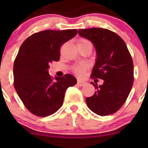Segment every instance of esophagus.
Returning <instances> with one entry per match:
<instances>
[{"label":"esophagus","instance_id":"34e87169","mask_svg":"<svg viewBox=\"0 0 148 148\" xmlns=\"http://www.w3.org/2000/svg\"><path fill=\"white\" fill-rule=\"evenodd\" d=\"M85 84H86V82L83 81V80H80V79H79L78 81H77V84H78L79 86H84V85Z\"/></svg>","mask_w":148,"mask_h":148}]
</instances>
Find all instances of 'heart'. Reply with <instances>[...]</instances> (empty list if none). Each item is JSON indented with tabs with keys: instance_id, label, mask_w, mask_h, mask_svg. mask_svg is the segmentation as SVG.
<instances>
[{
	"instance_id": "b5f03b06",
	"label": "heart",
	"mask_w": 148,
	"mask_h": 148,
	"mask_svg": "<svg viewBox=\"0 0 148 148\" xmlns=\"http://www.w3.org/2000/svg\"><path fill=\"white\" fill-rule=\"evenodd\" d=\"M85 43H90L88 40L84 39V38H81L77 42V45L78 44H85ZM87 66L85 64H78L74 66V68H73V71L75 74H77V76H81L82 75L83 73L84 72L85 70L86 69Z\"/></svg>"
}]
</instances>
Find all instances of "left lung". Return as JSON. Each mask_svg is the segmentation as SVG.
I'll use <instances>...</instances> for the list:
<instances>
[{"mask_svg":"<svg viewBox=\"0 0 148 148\" xmlns=\"http://www.w3.org/2000/svg\"><path fill=\"white\" fill-rule=\"evenodd\" d=\"M79 34L90 40L96 49L97 61L91 77L104 80L99 86L91 82L97 91L93 96L86 98V104L98 115L113 114L127 100L133 85L134 66L130 53L123 39L110 30L79 29Z\"/></svg>","mask_w":148,"mask_h":148,"instance_id":"left-lung-1","label":"left lung"}]
</instances>
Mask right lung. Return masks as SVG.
<instances>
[{
	"mask_svg": "<svg viewBox=\"0 0 148 148\" xmlns=\"http://www.w3.org/2000/svg\"><path fill=\"white\" fill-rule=\"evenodd\" d=\"M78 33L76 29L46 30L28 37L21 46L13 64V84L21 100L34 115L46 117L64 103L67 88L77 79L71 74L49 75L48 69L60 59V48Z\"/></svg>",
	"mask_w": 148,
	"mask_h": 148,
	"instance_id": "obj_1",
	"label": "right lung"
}]
</instances>
